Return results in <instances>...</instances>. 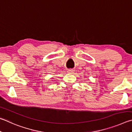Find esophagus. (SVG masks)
<instances>
[{"label":"esophagus","mask_w":132,"mask_h":132,"mask_svg":"<svg viewBox=\"0 0 132 132\" xmlns=\"http://www.w3.org/2000/svg\"><path fill=\"white\" fill-rule=\"evenodd\" d=\"M73 72H74V70H73L72 69H69L68 70V72L70 73H72Z\"/></svg>","instance_id":"34e87169"}]
</instances>
